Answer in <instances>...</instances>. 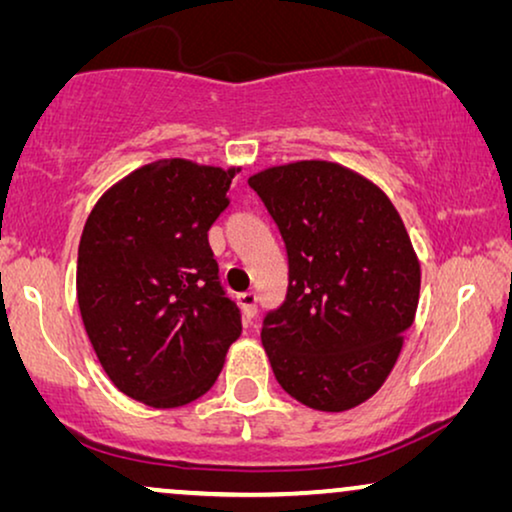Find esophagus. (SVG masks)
Masks as SVG:
<instances>
[{
  "mask_svg": "<svg viewBox=\"0 0 512 512\" xmlns=\"http://www.w3.org/2000/svg\"><path fill=\"white\" fill-rule=\"evenodd\" d=\"M237 303H240L244 317L247 319H254L256 312H258V296L254 291H247V293H240L237 296Z\"/></svg>",
  "mask_w": 512,
  "mask_h": 512,
  "instance_id": "esophagus-1",
  "label": "esophagus"
}]
</instances>
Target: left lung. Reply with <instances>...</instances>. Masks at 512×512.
Returning a JSON list of instances; mask_svg holds the SVG:
<instances>
[{
    "mask_svg": "<svg viewBox=\"0 0 512 512\" xmlns=\"http://www.w3.org/2000/svg\"><path fill=\"white\" fill-rule=\"evenodd\" d=\"M289 256L263 321L272 373L307 408L352 410L387 380L415 321L422 270L401 214L363 174L296 160L249 177Z\"/></svg>",
    "mask_w": 512,
    "mask_h": 512,
    "instance_id": "8db88e82",
    "label": "left lung"
}]
</instances>
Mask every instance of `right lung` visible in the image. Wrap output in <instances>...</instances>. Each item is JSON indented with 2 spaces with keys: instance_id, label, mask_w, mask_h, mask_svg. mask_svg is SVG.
Listing matches in <instances>:
<instances>
[{
  "instance_id": "obj_1",
  "label": "right lung",
  "mask_w": 512,
  "mask_h": 512,
  "mask_svg": "<svg viewBox=\"0 0 512 512\" xmlns=\"http://www.w3.org/2000/svg\"><path fill=\"white\" fill-rule=\"evenodd\" d=\"M237 172L186 158L142 165L104 191L83 228V326L114 387L151 408L207 394L242 333L207 242Z\"/></svg>"
}]
</instances>
